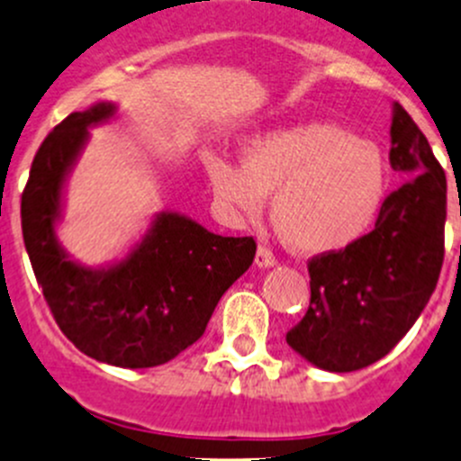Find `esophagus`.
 <instances>
[{
	"label": "esophagus",
	"instance_id": "obj_1",
	"mask_svg": "<svg viewBox=\"0 0 461 461\" xmlns=\"http://www.w3.org/2000/svg\"><path fill=\"white\" fill-rule=\"evenodd\" d=\"M257 265H258V267H263V269L274 267V265H276V257H274V254L269 252L265 245H260V248L257 249Z\"/></svg>",
	"mask_w": 461,
	"mask_h": 461
}]
</instances>
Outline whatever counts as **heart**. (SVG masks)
I'll return each instance as SVG.
<instances>
[{"label":"heart","mask_w":461,"mask_h":461,"mask_svg":"<svg viewBox=\"0 0 461 461\" xmlns=\"http://www.w3.org/2000/svg\"><path fill=\"white\" fill-rule=\"evenodd\" d=\"M207 176L213 196L249 221L272 196L278 236L305 257L357 243L379 216L388 185L379 147L332 122L249 138L240 147V169L212 160Z\"/></svg>","instance_id":"b5f03b06"}]
</instances>
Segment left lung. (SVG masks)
<instances>
[{"instance_id":"left-lung-1","label":"left lung","mask_w":461,"mask_h":461,"mask_svg":"<svg viewBox=\"0 0 461 461\" xmlns=\"http://www.w3.org/2000/svg\"><path fill=\"white\" fill-rule=\"evenodd\" d=\"M390 167L403 178L370 234L310 260V308L287 346L328 373H352L388 355L415 325L444 263L446 176L424 133L393 104Z\"/></svg>"}]
</instances>
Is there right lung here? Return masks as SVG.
I'll list each match as a JSON object with an SVG mask.
<instances>
[{
    "instance_id": "obj_1",
    "label": "right lung",
    "mask_w": 461,
    "mask_h": 461,
    "mask_svg": "<svg viewBox=\"0 0 461 461\" xmlns=\"http://www.w3.org/2000/svg\"><path fill=\"white\" fill-rule=\"evenodd\" d=\"M113 102L71 113L41 142L22 194V234L46 303L68 341L118 368H153L203 337L213 308L257 254L252 236L204 230L178 212H158L142 239L113 263L88 267L62 248L64 192L88 129L115 118Z\"/></svg>"
}]
</instances>
